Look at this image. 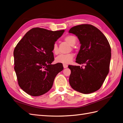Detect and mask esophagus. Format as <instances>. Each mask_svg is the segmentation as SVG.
Listing matches in <instances>:
<instances>
[{
	"instance_id": "esophagus-1",
	"label": "esophagus",
	"mask_w": 123,
	"mask_h": 123,
	"mask_svg": "<svg viewBox=\"0 0 123 123\" xmlns=\"http://www.w3.org/2000/svg\"><path fill=\"white\" fill-rule=\"evenodd\" d=\"M63 67H64V68H66L68 67V65H66V64H63Z\"/></svg>"
}]
</instances>
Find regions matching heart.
Listing matches in <instances>:
<instances>
[{"label": "heart", "instance_id": "1", "mask_svg": "<svg viewBox=\"0 0 123 123\" xmlns=\"http://www.w3.org/2000/svg\"><path fill=\"white\" fill-rule=\"evenodd\" d=\"M65 40L70 45L73 46L76 42V38L73 35H68L65 38ZM52 51L54 54H57L58 53V46L56 43H54L52 47ZM74 55L72 53L67 54H61L55 58V61L57 62L62 64H69L73 60Z\"/></svg>", "mask_w": 123, "mask_h": 123}]
</instances>
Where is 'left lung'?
I'll list each match as a JSON object with an SVG mask.
<instances>
[{
    "mask_svg": "<svg viewBox=\"0 0 123 123\" xmlns=\"http://www.w3.org/2000/svg\"><path fill=\"white\" fill-rule=\"evenodd\" d=\"M69 33L75 35L81 44L76 62L85 65L84 68L68 66L70 85L81 93L94 92L101 87L109 73L111 57L109 43L103 33L91 25L74 26Z\"/></svg>",
    "mask_w": 123,
    "mask_h": 123,
    "instance_id": "left-lung-1",
    "label": "left lung"
}]
</instances>
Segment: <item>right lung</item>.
<instances>
[{
  "label": "right lung",
  "instance_id": "obj_1",
  "mask_svg": "<svg viewBox=\"0 0 123 123\" xmlns=\"http://www.w3.org/2000/svg\"><path fill=\"white\" fill-rule=\"evenodd\" d=\"M64 32L33 28L15 48L14 70L18 85L28 94L37 96L49 91L56 76L64 69L62 63H51L54 59L53 44Z\"/></svg>",
  "mask_w": 123,
  "mask_h": 123
}]
</instances>
